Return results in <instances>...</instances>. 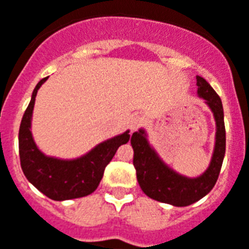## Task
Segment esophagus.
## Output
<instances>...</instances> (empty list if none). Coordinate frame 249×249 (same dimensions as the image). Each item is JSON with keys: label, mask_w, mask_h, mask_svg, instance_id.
Instances as JSON below:
<instances>
[{"label": "esophagus", "mask_w": 249, "mask_h": 249, "mask_svg": "<svg viewBox=\"0 0 249 249\" xmlns=\"http://www.w3.org/2000/svg\"><path fill=\"white\" fill-rule=\"evenodd\" d=\"M142 124V117H140V115H134V117H131L130 122H128V127H130L131 131H136Z\"/></svg>", "instance_id": "34e87169"}]
</instances>
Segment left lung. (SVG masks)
I'll use <instances>...</instances> for the list:
<instances>
[{
  "label": "left lung",
  "mask_w": 249,
  "mask_h": 249,
  "mask_svg": "<svg viewBox=\"0 0 249 249\" xmlns=\"http://www.w3.org/2000/svg\"><path fill=\"white\" fill-rule=\"evenodd\" d=\"M196 80L197 96L205 101L215 121L214 149L211 163L203 174L190 178L171 169L151 145L144 128H140L131 136L134 166L140 188L148 197L174 207H188L211 192L218 179L226 151L222 101L205 79L196 76Z\"/></svg>",
  "instance_id": "8db88e82"
}]
</instances>
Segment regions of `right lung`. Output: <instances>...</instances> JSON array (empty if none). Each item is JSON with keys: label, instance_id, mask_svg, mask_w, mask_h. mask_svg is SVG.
<instances>
[{"label": "right lung", "instance_id": "add662e5", "mask_svg": "<svg viewBox=\"0 0 249 249\" xmlns=\"http://www.w3.org/2000/svg\"><path fill=\"white\" fill-rule=\"evenodd\" d=\"M41 79L35 87L28 107L19 128L20 166L31 184L55 201L88 196L98 187L104 170L122 144L130 140V130L100 142L78 159L63 160L42 153L32 136L31 122L38 88L46 82Z\"/></svg>", "mask_w": 249, "mask_h": 249}]
</instances>
